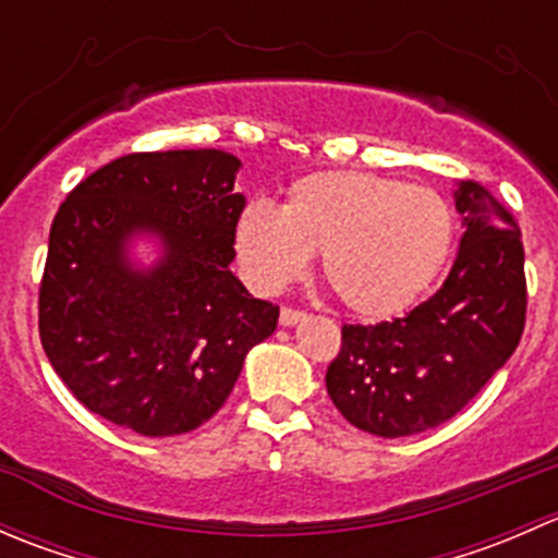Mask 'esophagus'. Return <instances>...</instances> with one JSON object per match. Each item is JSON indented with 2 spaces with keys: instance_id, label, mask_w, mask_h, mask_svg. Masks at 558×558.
Instances as JSON below:
<instances>
[{
  "instance_id": "obj_1",
  "label": "esophagus",
  "mask_w": 558,
  "mask_h": 558,
  "mask_svg": "<svg viewBox=\"0 0 558 558\" xmlns=\"http://www.w3.org/2000/svg\"><path fill=\"white\" fill-rule=\"evenodd\" d=\"M302 318H305V313L294 311V307H283V311H280V326H294L296 320Z\"/></svg>"
}]
</instances>
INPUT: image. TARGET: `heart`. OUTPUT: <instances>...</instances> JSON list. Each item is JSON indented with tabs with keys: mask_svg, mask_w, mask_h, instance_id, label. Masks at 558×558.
<instances>
[{
	"mask_svg": "<svg viewBox=\"0 0 558 558\" xmlns=\"http://www.w3.org/2000/svg\"><path fill=\"white\" fill-rule=\"evenodd\" d=\"M453 207L437 191L384 174L335 170L294 180L283 205L251 202L234 223L245 283L278 294L320 253V278L364 318L404 313L446 264Z\"/></svg>",
	"mask_w": 558,
	"mask_h": 558,
	"instance_id": "1",
	"label": "heart"
}]
</instances>
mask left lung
I'll list each match as a JSON object with an SVG mask.
<instances>
[{
	"label": "left lung",
	"instance_id": "obj_1",
	"mask_svg": "<svg viewBox=\"0 0 558 558\" xmlns=\"http://www.w3.org/2000/svg\"><path fill=\"white\" fill-rule=\"evenodd\" d=\"M464 216L446 283L408 315L345 324L326 391L356 429L408 437L453 418L519 348L526 320L521 229L475 180L453 191Z\"/></svg>",
	"mask_w": 558,
	"mask_h": 558
}]
</instances>
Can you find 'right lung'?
<instances>
[{"instance_id":"right-lung-1","label":"right lung","mask_w":558,"mask_h":558,"mask_svg":"<svg viewBox=\"0 0 558 558\" xmlns=\"http://www.w3.org/2000/svg\"><path fill=\"white\" fill-rule=\"evenodd\" d=\"M238 156L216 148L129 154L70 191L39 283V340L92 413L145 437L185 435L221 410L278 307L232 275ZM162 243L140 270L128 243Z\"/></svg>"}]
</instances>
